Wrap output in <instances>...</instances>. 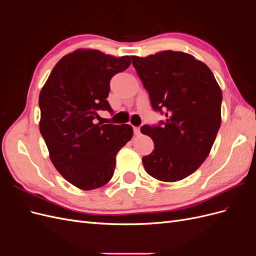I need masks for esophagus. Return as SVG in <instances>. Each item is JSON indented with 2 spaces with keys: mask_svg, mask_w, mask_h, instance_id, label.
Here are the masks:
<instances>
[{
  "mask_svg": "<svg viewBox=\"0 0 256 256\" xmlns=\"http://www.w3.org/2000/svg\"><path fill=\"white\" fill-rule=\"evenodd\" d=\"M134 132L136 136H140V134H141L140 127H134Z\"/></svg>",
  "mask_w": 256,
  "mask_h": 256,
  "instance_id": "34e87169",
  "label": "esophagus"
}]
</instances>
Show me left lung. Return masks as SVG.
Instances as JSON below:
<instances>
[{
	"instance_id": "1",
	"label": "left lung",
	"mask_w": 256,
	"mask_h": 256,
	"mask_svg": "<svg viewBox=\"0 0 256 256\" xmlns=\"http://www.w3.org/2000/svg\"><path fill=\"white\" fill-rule=\"evenodd\" d=\"M131 58L152 109L166 118L141 127L154 145L143 166L158 180H182L210 152L221 125V88L207 65L188 53L166 50Z\"/></svg>"
}]
</instances>
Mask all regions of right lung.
Segmentation results:
<instances>
[{"mask_svg":"<svg viewBox=\"0 0 256 256\" xmlns=\"http://www.w3.org/2000/svg\"><path fill=\"white\" fill-rule=\"evenodd\" d=\"M130 64L129 56L76 50L58 62L40 90V134L53 166L76 188L94 190L109 182L116 154L132 138L127 124L95 122L99 111L112 112L110 80Z\"/></svg>","mask_w":256,"mask_h":256,"instance_id":"1","label":"right lung"}]
</instances>
